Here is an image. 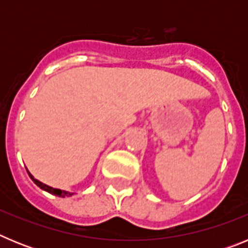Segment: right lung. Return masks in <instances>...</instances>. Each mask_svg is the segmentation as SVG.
Here are the masks:
<instances>
[{
  "instance_id": "obj_1",
  "label": "right lung",
  "mask_w": 248,
  "mask_h": 248,
  "mask_svg": "<svg viewBox=\"0 0 248 248\" xmlns=\"http://www.w3.org/2000/svg\"><path fill=\"white\" fill-rule=\"evenodd\" d=\"M28 175H30V177L32 179V180H33V183L36 184L37 186H39L41 189L46 190V191L49 192V194H53V195H56V196H59V198H67V196H72V195H73V192H68V191H64V190L54 189V187H50V186H48V185H46V184L41 183V181H38L37 179H34V177L31 175V172H28Z\"/></svg>"
}]
</instances>
